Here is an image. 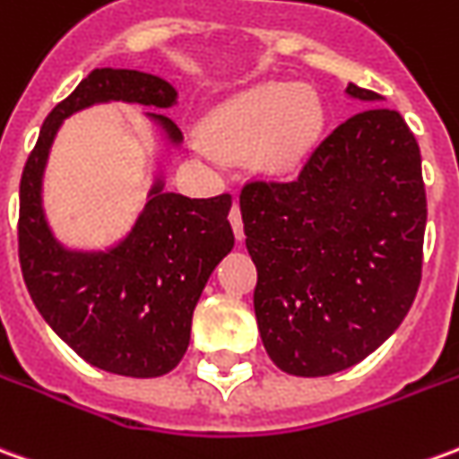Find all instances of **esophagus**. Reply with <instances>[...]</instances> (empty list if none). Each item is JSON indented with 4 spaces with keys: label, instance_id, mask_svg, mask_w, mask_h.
<instances>
[{
    "label": "esophagus",
    "instance_id": "esophagus-1",
    "mask_svg": "<svg viewBox=\"0 0 459 459\" xmlns=\"http://www.w3.org/2000/svg\"><path fill=\"white\" fill-rule=\"evenodd\" d=\"M229 219H230V226H233V233H236V238L243 240V221H240L238 204H233V206H230Z\"/></svg>",
    "mask_w": 459,
    "mask_h": 459
}]
</instances>
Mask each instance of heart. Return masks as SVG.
Masks as SVG:
<instances>
[{"mask_svg": "<svg viewBox=\"0 0 459 459\" xmlns=\"http://www.w3.org/2000/svg\"><path fill=\"white\" fill-rule=\"evenodd\" d=\"M320 107L306 89L263 84L233 99L208 121L206 143L221 156H248L268 171H290L320 129Z\"/></svg>", "mask_w": 459, "mask_h": 459, "instance_id": "obj_1", "label": "heart"}]
</instances>
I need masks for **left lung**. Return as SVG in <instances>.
I'll list each match as a JSON object with an SVG mask.
<instances>
[{"instance_id": "obj_1", "label": "left lung", "mask_w": 459, "mask_h": 459, "mask_svg": "<svg viewBox=\"0 0 459 459\" xmlns=\"http://www.w3.org/2000/svg\"><path fill=\"white\" fill-rule=\"evenodd\" d=\"M348 94L380 101L355 84ZM240 216L258 271L261 341L283 373H341L408 316L428 198L418 141L393 108L365 107L342 121L293 181H248Z\"/></svg>"}]
</instances>
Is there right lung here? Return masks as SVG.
<instances>
[{
    "instance_id": "obj_1",
    "label": "right lung",
    "mask_w": 459,
    "mask_h": 459,
    "mask_svg": "<svg viewBox=\"0 0 459 459\" xmlns=\"http://www.w3.org/2000/svg\"><path fill=\"white\" fill-rule=\"evenodd\" d=\"M101 101L169 108L176 89L153 74L94 69L44 121L19 184V263L34 306L86 363L126 377H159L181 363L208 275L233 248L230 194L188 198L161 181L126 238L99 253L66 251L41 211V174L66 117ZM149 117L178 143L163 114Z\"/></svg>"
}]
</instances>
